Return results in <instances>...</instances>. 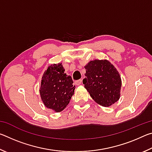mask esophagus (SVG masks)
I'll use <instances>...</instances> for the list:
<instances>
[{"label": "esophagus", "instance_id": "1", "mask_svg": "<svg viewBox=\"0 0 152 152\" xmlns=\"http://www.w3.org/2000/svg\"><path fill=\"white\" fill-rule=\"evenodd\" d=\"M81 83H82V80L81 79L74 82V84H75V85H77V86H78V85H80V84H81Z\"/></svg>", "mask_w": 152, "mask_h": 152}]
</instances>
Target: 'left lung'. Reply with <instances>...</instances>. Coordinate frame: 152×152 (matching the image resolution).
Masks as SVG:
<instances>
[{
    "instance_id": "1",
    "label": "left lung",
    "mask_w": 152,
    "mask_h": 152,
    "mask_svg": "<svg viewBox=\"0 0 152 152\" xmlns=\"http://www.w3.org/2000/svg\"><path fill=\"white\" fill-rule=\"evenodd\" d=\"M84 88L94 101L102 107H109L120 98L121 79L115 67L107 60H95L84 66Z\"/></svg>"
}]
</instances>
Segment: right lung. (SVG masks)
Returning <instances> with one entry per match:
<instances>
[{"instance_id": "1", "label": "right lung", "mask_w": 152, "mask_h": 152, "mask_svg": "<svg viewBox=\"0 0 152 152\" xmlns=\"http://www.w3.org/2000/svg\"><path fill=\"white\" fill-rule=\"evenodd\" d=\"M61 63L48 66L42 76L40 96L45 106L61 112L68 104L75 89L70 76L64 73Z\"/></svg>"}]
</instances>
